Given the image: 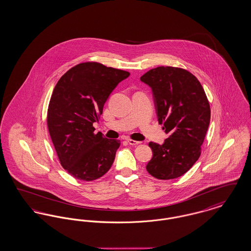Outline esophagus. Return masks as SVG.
Returning <instances> with one entry per match:
<instances>
[{"label": "esophagus", "mask_w": 251, "mask_h": 251, "mask_svg": "<svg viewBox=\"0 0 251 251\" xmlns=\"http://www.w3.org/2000/svg\"><path fill=\"white\" fill-rule=\"evenodd\" d=\"M127 142L131 145V146H135V145H138V144H140L139 141H135V140H132V139H128L127 140Z\"/></svg>", "instance_id": "esophagus-1"}]
</instances>
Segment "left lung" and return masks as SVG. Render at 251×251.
Segmentation results:
<instances>
[{
    "label": "left lung",
    "mask_w": 251,
    "mask_h": 251,
    "mask_svg": "<svg viewBox=\"0 0 251 251\" xmlns=\"http://www.w3.org/2000/svg\"><path fill=\"white\" fill-rule=\"evenodd\" d=\"M140 80L151 88L157 119L168 134L163 145L149 143L152 158L147 171L156 179H176L201 153L211 119L208 99L200 81L183 69L158 67Z\"/></svg>",
    "instance_id": "8db88e82"
}]
</instances>
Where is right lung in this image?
I'll return each mask as SVG.
<instances>
[{
  "instance_id": "1",
  "label": "right lung",
  "mask_w": 251,
  "mask_h": 251,
  "mask_svg": "<svg viewBox=\"0 0 251 251\" xmlns=\"http://www.w3.org/2000/svg\"><path fill=\"white\" fill-rule=\"evenodd\" d=\"M128 72L86 62L66 72L49 103L47 123L60 164L72 177L93 180L112 167L120 141L95 133L104 103Z\"/></svg>"
}]
</instances>
